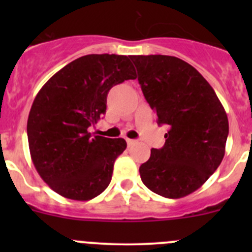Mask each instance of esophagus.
<instances>
[{
  "label": "esophagus",
  "mask_w": 252,
  "mask_h": 252,
  "mask_svg": "<svg viewBox=\"0 0 252 252\" xmlns=\"http://www.w3.org/2000/svg\"><path fill=\"white\" fill-rule=\"evenodd\" d=\"M135 140H133V139H126V144H128V146H133V145H135Z\"/></svg>",
  "instance_id": "obj_1"
}]
</instances>
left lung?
Returning a JSON list of instances; mask_svg holds the SVG:
<instances>
[{
    "mask_svg": "<svg viewBox=\"0 0 252 252\" xmlns=\"http://www.w3.org/2000/svg\"><path fill=\"white\" fill-rule=\"evenodd\" d=\"M157 123L167 124L162 149L139 168L142 183L168 199L191 194L222 162L228 117L212 86L192 65L173 56H130Z\"/></svg>",
    "mask_w": 252,
    "mask_h": 252,
    "instance_id": "obj_1",
    "label": "left lung"
}]
</instances>
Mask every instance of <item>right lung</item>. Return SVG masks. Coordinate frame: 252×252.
Listing matches in <instances>:
<instances>
[{
    "mask_svg": "<svg viewBox=\"0 0 252 252\" xmlns=\"http://www.w3.org/2000/svg\"><path fill=\"white\" fill-rule=\"evenodd\" d=\"M129 57L86 55L58 70L37 93L27 133L37 173L57 194L88 201L111 183L124 139L91 136L88 128L105 114L107 94L135 79Z\"/></svg>",
    "mask_w": 252,
    "mask_h": 252,
    "instance_id": "obj_1",
    "label": "right lung"
}]
</instances>
